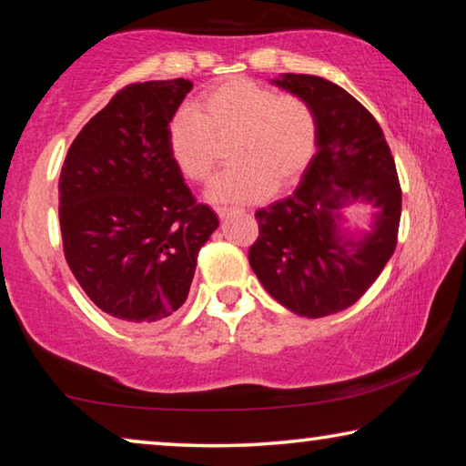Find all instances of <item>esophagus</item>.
<instances>
[{
	"mask_svg": "<svg viewBox=\"0 0 466 466\" xmlns=\"http://www.w3.org/2000/svg\"><path fill=\"white\" fill-rule=\"evenodd\" d=\"M234 211H238V209H234V208H218L216 214H218L219 218H228L230 214H234Z\"/></svg>",
	"mask_w": 466,
	"mask_h": 466,
	"instance_id": "34e87169",
	"label": "esophagus"
}]
</instances>
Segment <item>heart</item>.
Returning <instances> with one entry per match:
<instances>
[{
  "mask_svg": "<svg viewBox=\"0 0 466 466\" xmlns=\"http://www.w3.org/2000/svg\"><path fill=\"white\" fill-rule=\"evenodd\" d=\"M232 139L224 170L208 188L218 203L257 201L296 185L317 152V116L304 98L278 94L250 77H232L203 94L168 123V154L180 175L205 183L218 144Z\"/></svg>",
  "mask_w": 466,
  "mask_h": 466,
  "instance_id": "b5f03b06",
  "label": "heart"
}]
</instances>
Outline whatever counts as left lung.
I'll use <instances>...</instances> for the list:
<instances>
[{"label": "left lung", "instance_id": "left-lung-1", "mask_svg": "<svg viewBox=\"0 0 466 466\" xmlns=\"http://www.w3.org/2000/svg\"><path fill=\"white\" fill-rule=\"evenodd\" d=\"M309 102L319 141L294 195L258 209V238L248 263L288 310L320 319L356 304L397 248L400 185L390 147L370 110L319 76L273 80ZM372 202L373 230L361 239L338 226L347 204Z\"/></svg>", "mask_w": 466, "mask_h": 466}]
</instances>
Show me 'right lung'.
Here are the masks:
<instances>
[{
	"label": "right lung",
	"instance_id": "1",
	"mask_svg": "<svg viewBox=\"0 0 466 466\" xmlns=\"http://www.w3.org/2000/svg\"><path fill=\"white\" fill-rule=\"evenodd\" d=\"M193 84L125 86L69 146L59 177L63 252L94 304L133 327L185 304L218 216L168 154V123Z\"/></svg>",
	"mask_w": 466,
	"mask_h": 466
}]
</instances>
